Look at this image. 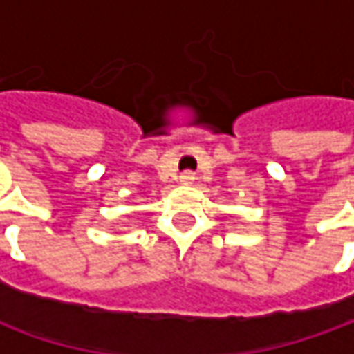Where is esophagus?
Returning a JSON list of instances; mask_svg holds the SVG:
<instances>
[{
    "instance_id": "1",
    "label": "esophagus",
    "mask_w": 354,
    "mask_h": 354,
    "mask_svg": "<svg viewBox=\"0 0 354 354\" xmlns=\"http://www.w3.org/2000/svg\"><path fill=\"white\" fill-rule=\"evenodd\" d=\"M179 181H181V185H193L195 183V173L193 171H185V173H181Z\"/></svg>"
}]
</instances>
